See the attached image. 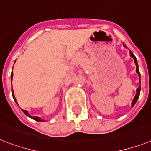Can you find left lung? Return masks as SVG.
<instances>
[{"label":"left lung","mask_w":151,"mask_h":151,"mask_svg":"<svg viewBox=\"0 0 151 151\" xmlns=\"http://www.w3.org/2000/svg\"><path fill=\"white\" fill-rule=\"evenodd\" d=\"M123 45H124V44H123ZM124 46L126 47V46H125V45H124ZM129 52H130V56H132V57H133V60H134V62H135V63H136V67H137L136 72H137V73H138V75L140 77V73H139V67H138V64H137V58H136V56L133 54V52H131V51H129ZM139 81H140V79H139ZM139 93H140V86H139V88L137 89V95H136V96L134 97V99H133V102H132V106H133V105H135L136 102H137V99H138V98H139Z\"/></svg>","instance_id":"8db88e82"}]
</instances>
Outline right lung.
Instances as JSON below:
<instances>
[{
    "instance_id": "obj_1",
    "label": "right lung",
    "mask_w": 151,
    "mask_h": 151,
    "mask_svg": "<svg viewBox=\"0 0 151 151\" xmlns=\"http://www.w3.org/2000/svg\"><path fill=\"white\" fill-rule=\"evenodd\" d=\"M11 76H12V77H13V73H12V75H11ZM12 95H13V99H14V100L16 101V102H17V101H16L15 98H14V91H13V90H12ZM22 111H23V112H24V113L25 114V115H26L27 116H29V117H30V118L33 119H35V121H38V122H43V121H44V120L41 119L39 118V117H36V116H30V115H29V112H28V111H26V110H22Z\"/></svg>"
}]
</instances>
